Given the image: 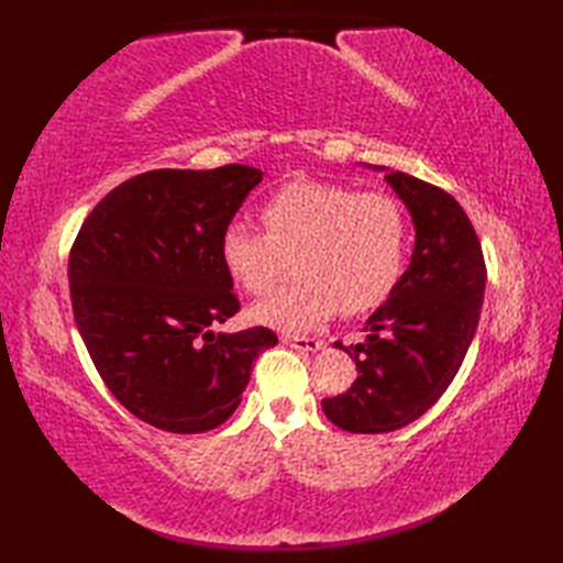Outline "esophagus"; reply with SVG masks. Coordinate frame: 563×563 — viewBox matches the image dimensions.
<instances>
[{"mask_svg":"<svg viewBox=\"0 0 563 563\" xmlns=\"http://www.w3.org/2000/svg\"><path fill=\"white\" fill-rule=\"evenodd\" d=\"M285 345H292L297 351H319L324 349V341L314 336H295V333H285L283 336Z\"/></svg>","mask_w":563,"mask_h":563,"instance_id":"34e87169","label":"esophagus"}]
</instances>
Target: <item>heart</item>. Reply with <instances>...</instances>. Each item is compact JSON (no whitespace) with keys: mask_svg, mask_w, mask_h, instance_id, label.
<instances>
[{"mask_svg":"<svg viewBox=\"0 0 563 563\" xmlns=\"http://www.w3.org/2000/svg\"><path fill=\"white\" fill-rule=\"evenodd\" d=\"M266 230L227 224L224 268L249 295H266L295 256L297 280L251 309L261 324L307 331L336 312L361 314L397 285L411 224L399 198L331 181H292L263 202Z\"/></svg>","mask_w":563,"mask_h":563,"instance_id":"obj_1","label":"heart"}]
</instances>
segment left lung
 <instances>
[{
    "mask_svg": "<svg viewBox=\"0 0 563 563\" xmlns=\"http://www.w3.org/2000/svg\"><path fill=\"white\" fill-rule=\"evenodd\" d=\"M411 210L416 249L389 300L367 319V339L336 343L357 377L321 401L349 433H389L416 421L457 375L479 324L486 261L472 220L448 190L404 172L385 174Z\"/></svg>",
    "mask_w": 563,
    "mask_h": 563,
    "instance_id": "1",
    "label": "left lung"
}]
</instances>
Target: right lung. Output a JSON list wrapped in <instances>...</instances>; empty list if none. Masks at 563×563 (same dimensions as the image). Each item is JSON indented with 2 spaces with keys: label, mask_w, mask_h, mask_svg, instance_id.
Masks as SVG:
<instances>
[{
  "label": "right lung",
  "mask_w": 563,
  "mask_h": 563,
  "mask_svg": "<svg viewBox=\"0 0 563 563\" xmlns=\"http://www.w3.org/2000/svg\"><path fill=\"white\" fill-rule=\"evenodd\" d=\"M261 172L154 169L115 186L69 251L71 312L106 387L169 433H206L242 401L251 365L278 343L266 327L214 336L239 312L220 254Z\"/></svg>",
  "instance_id": "add662e5"
}]
</instances>
